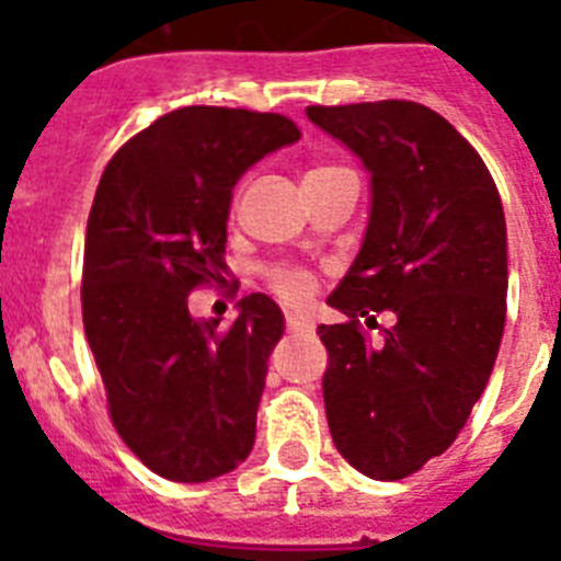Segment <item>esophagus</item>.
<instances>
[{
	"mask_svg": "<svg viewBox=\"0 0 561 561\" xmlns=\"http://www.w3.org/2000/svg\"><path fill=\"white\" fill-rule=\"evenodd\" d=\"M287 330H313V321L308 319L305 313H287Z\"/></svg>",
	"mask_w": 561,
	"mask_h": 561,
	"instance_id": "1",
	"label": "esophagus"
}]
</instances>
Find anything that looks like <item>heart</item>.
<instances>
[{"label":"heart","mask_w":561,"mask_h":561,"mask_svg":"<svg viewBox=\"0 0 561 561\" xmlns=\"http://www.w3.org/2000/svg\"><path fill=\"white\" fill-rule=\"evenodd\" d=\"M274 287L282 299L301 301L310 296V290H313V282H310L308 274H301V271H279V274H274Z\"/></svg>","instance_id":"obj_1"}]
</instances>
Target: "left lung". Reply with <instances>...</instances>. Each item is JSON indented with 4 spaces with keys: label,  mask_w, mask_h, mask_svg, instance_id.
Returning a JSON list of instances; mask_svg holds the SVG:
<instances>
[{
    "label": "left lung",
    "mask_w": 561,
    "mask_h": 561,
    "mask_svg": "<svg viewBox=\"0 0 561 561\" xmlns=\"http://www.w3.org/2000/svg\"><path fill=\"white\" fill-rule=\"evenodd\" d=\"M321 133L369 174L362 251L328 305L324 409L344 460L401 480L443 455L494 369L505 328V214L489 169L435 110L415 101L308 106ZM375 312L397 324L381 342L357 330Z\"/></svg>",
    "instance_id": "left-lung-1"
}]
</instances>
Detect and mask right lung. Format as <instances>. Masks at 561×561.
Listing matches in <instances>:
<instances>
[{
    "label": "right lung",
    "mask_w": 561,
    "mask_h": 561,
    "mask_svg": "<svg viewBox=\"0 0 561 561\" xmlns=\"http://www.w3.org/2000/svg\"><path fill=\"white\" fill-rule=\"evenodd\" d=\"M299 138L274 112L183 106L126 140L101 174L87 222L84 333L118 435L165 480L208 483L253 449L285 316L251 294L220 330V319H194L188 294L226 274L237 180Z\"/></svg>",
    "instance_id": "right-lung-1"
}]
</instances>
